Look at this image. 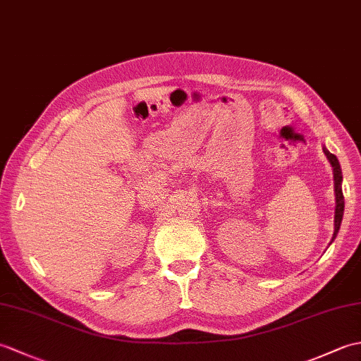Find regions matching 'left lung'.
<instances>
[{"label":"left lung","mask_w":361,"mask_h":361,"mask_svg":"<svg viewBox=\"0 0 361 361\" xmlns=\"http://www.w3.org/2000/svg\"><path fill=\"white\" fill-rule=\"evenodd\" d=\"M326 157L331 161V164L334 167V181H335V198H336V206H335V231H334V237L332 240L336 237L340 231V225H341V220H343V212H344V197H343V190H341V180H343V175H341V167L338 159L334 155V153L329 152L326 147L323 149Z\"/></svg>","instance_id":"8db88e82"}]
</instances>
